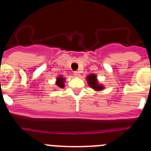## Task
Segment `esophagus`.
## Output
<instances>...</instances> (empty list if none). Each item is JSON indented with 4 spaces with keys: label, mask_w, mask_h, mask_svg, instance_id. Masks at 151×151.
<instances>
[{
    "label": "esophagus",
    "mask_w": 151,
    "mask_h": 151,
    "mask_svg": "<svg viewBox=\"0 0 151 151\" xmlns=\"http://www.w3.org/2000/svg\"><path fill=\"white\" fill-rule=\"evenodd\" d=\"M74 76H75V77H80V72H79V71H74Z\"/></svg>",
    "instance_id": "obj_1"
}]
</instances>
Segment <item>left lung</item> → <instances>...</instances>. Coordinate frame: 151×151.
<instances>
[{"mask_svg": "<svg viewBox=\"0 0 151 151\" xmlns=\"http://www.w3.org/2000/svg\"><path fill=\"white\" fill-rule=\"evenodd\" d=\"M86 80H87L88 86L94 91H102L104 89V86L98 82L97 77H96V74H90L86 77Z\"/></svg>", "mask_w": 151, "mask_h": 151, "instance_id": "1", "label": "left lung"}]
</instances>
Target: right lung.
Wrapping results in <instances>:
<instances>
[{
    "instance_id": "right-lung-1",
    "label": "right lung",
    "mask_w": 151,
    "mask_h": 151,
    "mask_svg": "<svg viewBox=\"0 0 151 151\" xmlns=\"http://www.w3.org/2000/svg\"><path fill=\"white\" fill-rule=\"evenodd\" d=\"M65 81V77H63V76H59L56 78V86L60 88H63L64 86H65V84H64Z\"/></svg>"
}]
</instances>
